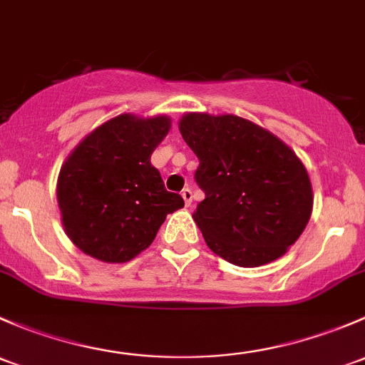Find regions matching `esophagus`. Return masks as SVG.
Segmentation results:
<instances>
[{"instance_id":"34e87169","label":"esophagus","mask_w":365,"mask_h":365,"mask_svg":"<svg viewBox=\"0 0 365 365\" xmlns=\"http://www.w3.org/2000/svg\"><path fill=\"white\" fill-rule=\"evenodd\" d=\"M181 195H182V198H184V204H186L187 207H190L191 202H193V191H191L190 187H184V190L181 191Z\"/></svg>"}]
</instances>
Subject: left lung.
Masks as SVG:
<instances>
[{"mask_svg": "<svg viewBox=\"0 0 365 365\" xmlns=\"http://www.w3.org/2000/svg\"><path fill=\"white\" fill-rule=\"evenodd\" d=\"M182 138L198 158L205 193L193 217L217 257L258 267L283 257L313 209L302 161L264 128L237 115L186 114Z\"/></svg>", "mask_w": 365, "mask_h": 365, "instance_id": "1", "label": "left lung"}]
</instances>
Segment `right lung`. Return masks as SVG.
<instances>
[{
  "mask_svg": "<svg viewBox=\"0 0 365 365\" xmlns=\"http://www.w3.org/2000/svg\"><path fill=\"white\" fill-rule=\"evenodd\" d=\"M165 115L123 114L96 128L61 167L58 202L71 242L86 255L123 264L149 247L167 214L184 207L151 165L168 133Z\"/></svg>",
  "mask_w": 365,
  "mask_h": 365,
  "instance_id": "1",
  "label": "right lung"
}]
</instances>
